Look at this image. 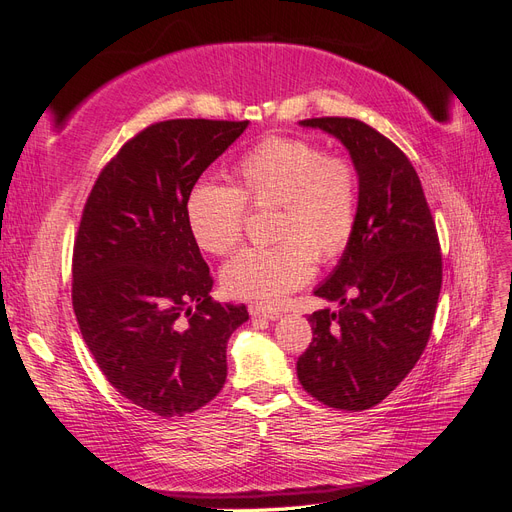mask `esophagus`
<instances>
[{"instance_id": "1", "label": "esophagus", "mask_w": 512, "mask_h": 512, "mask_svg": "<svg viewBox=\"0 0 512 512\" xmlns=\"http://www.w3.org/2000/svg\"><path fill=\"white\" fill-rule=\"evenodd\" d=\"M250 316L252 318H265V320H277V318H280V314L273 312V309L260 307V305H252L250 307Z\"/></svg>"}]
</instances>
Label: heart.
Masks as SVG:
<instances>
[{
    "label": "heart",
    "mask_w": 512,
    "mask_h": 512,
    "mask_svg": "<svg viewBox=\"0 0 512 512\" xmlns=\"http://www.w3.org/2000/svg\"><path fill=\"white\" fill-rule=\"evenodd\" d=\"M245 200L277 207L273 247H247L222 269L232 299L277 305L309 282L314 258L342 254L356 226L359 179L348 160L331 158L303 138H267L235 166L232 185L200 181L185 200V222L203 252L224 256L243 235Z\"/></svg>",
    "instance_id": "heart-1"
}]
</instances>
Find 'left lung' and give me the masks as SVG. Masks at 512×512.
Masks as SVG:
<instances>
[{"label":"left lung","instance_id":"8db88e82","mask_svg":"<svg viewBox=\"0 0 512 512\" xmlns=\"http://www.w3.org/2000/svg\"><path fill=\"white\" fill-rule=\"evenodd\" d=\"M335 136L359 177L352 239L314 294L312 344L299 356L303 389L324 406L374 408L421 359L442 288L436 224L414 166L389 138L350 117L299 121Z\"/></svg>","mask_w":512,"mask_h":512}]
</instances>
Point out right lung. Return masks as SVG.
<instances>
[{"instance_id": "1", "label": "right lung", "mask_w": 512, "mask_h": 512, "mask_svg": "<svg viewBox=\"0 0 512 512\" xmlns=\"http://www.w3.org/2000/svg\"><path fill=\"white\" fill-rule=\"evenodd\" d=\"M250 121L170 119L121 147L91 190L72 258V305L115 389L158 416H183L222 391L226 344L245 305L215 303L185 200Z\"/></svg>"}]
</instances>
